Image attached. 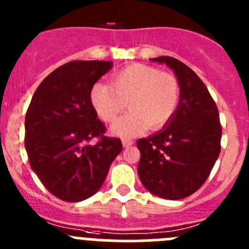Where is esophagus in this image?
I'll return each instance as SVG.
<instances>
[{
	"instance_id": "esophagus-1",
	"label": "esophagus",
	"mask_w": 249,
	"mask_h": 249,
	"mask_svg": "<svg viewBox=\"0 0 249 249\" xmlns=\"http://www.w3.org/2000/svg\"><path fill=\"white\" fill-rule=\"evenodd\" d=\"M122 142H123V146L124 147H129V146H131V145L134 144V141L131 140V139H123L122 140Z\"/></svg>"
}]
</instances>
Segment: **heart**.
Segmentation results:
<instances>
[{
    "mask_svg": "<svg viewBox=\"0 0 249 249\" xmlns=\"http://www.w3.org/2000/svg\"><path fill=\"white\" fill-rule=\"evenodd\" d=\"M180 93V83L172 73L135 63L115 73L110 78V86L95 84L91 88L90 100L105 123H113L127 104L131 111L114 125L113 133L129 136L146 126L150 130L165 126L176 113Z\"/></svg>",
    "mask_w": 249,
    "mask_h": 249,
    "instance_id": "b5f03b06",
    "label": "heart"
}]
</instances>
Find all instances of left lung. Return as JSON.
Masks as SVG:
<instances>
[{
  "label": "left lung",
  "instance_id": "1",
  "mask_svg": "<svg viewBox=\"0 0 249 249\" xmlns=\"http://www.w3.org/2000/svg\"><path fill=\"white\" fill-rule=\"evenodd\" d=\"M180 83V102L159 133L139 139L138 174L145 189L167 200H181L205 183L221 151L218 109L202 80L176 58L158 57Z\"/></svg>",
  "mask_w": 249,
  "mask_h": 249
}]
</instances>
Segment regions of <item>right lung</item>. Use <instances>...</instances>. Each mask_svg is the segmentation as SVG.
<instances>
[{
    "label": "right lung",
    "instance_id": "right-lung-1",
    "mask_svg": "<svg viewBox=\"0 0 249 249\" xmlns=\"http://www.w3.org/2000/svg\"><path fill=\"white\" fill-rule=\"evenodd\" d=\"M113 67L105 60H73L47 75L33 94L24 122L30 165L53 196L79 202L102 187L123 149L105 136L90 100L93 86ZM98 138L97 144H89Z\"/></svg>",
    "mask_w": 249,
    "mask_h": 249
}]
</instances>
